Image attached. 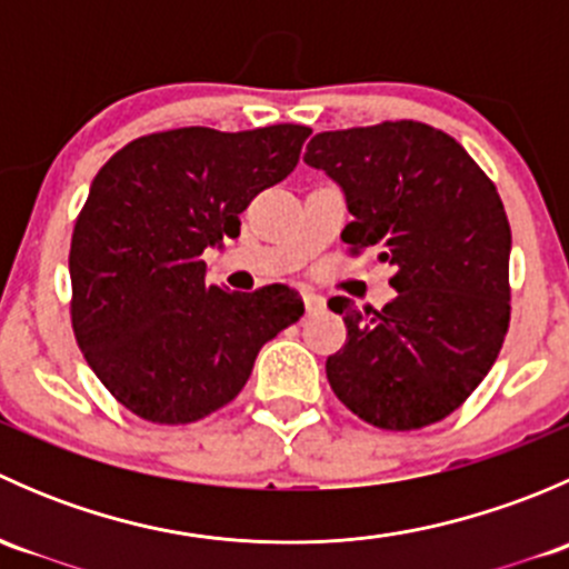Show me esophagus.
<instances>
[{
    "label": "esophagus",
    "instance_id": "obj_1",
    "mask_svg": "<svg viewBox=\"0 0 569 569\" xmlns=\"http://www.w3.org/2000/svg\"><path fill=\"white\" fill-rule=\"evenodd\" d=\"M302 300H306L308 313H319L321 308H325V297L317 295L313 289H302Z\"/></svg>",
    "mask_w": 569,
    "mask_h": 569
}]
</instances>
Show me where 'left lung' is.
I'll return each mask as SVG.
<instances>
[{
	"instance_id": "8db88e82",
	"label": "left lung",
	"mask_w": 569,
	"mask_h": 569,
	"mask_svg": "<svg viewBox=\"0 0 569 569\" xmlns=\"http://www.w3.org/2000/svg\"><path fill=\"white\" fill-rule=\"evenodd\" d=\"M306 164L347 198L343 242L396 267L382 311L327 302L347 325L325 366L330 388L380 429L443 421L492 369L509 327L512 231L496 183L455 137L418 120L321 131Z\"/></svg>"
}]
</instances>
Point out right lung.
Segmentation results:
<instances>
[{"mask_svg":"<svg viewBox=\"0 0 569 569\" xmlns=\"http://www.w3.org/2000/svg\"><path fill=\"white\" fill-rule=\"evenodd\" d=\"M308 126L157 131L120 148L90 183L71 237V325L90 369L126 410L192 423L237 399L256 355L302 317L283 283L206 286V248L297 168Z\"/></svg>","mask_w":569,"mask_h":569,"instance_id":"1","label":"right lung"}]
</instances>
